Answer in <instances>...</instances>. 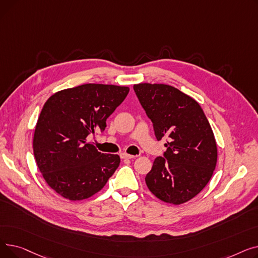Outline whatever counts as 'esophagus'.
I'll list each match as a JSON object with an SVG mask.
<instances>
[{
  "label": "esophagus",
  "mask_w": 258,
  "mask_h": 258,
  "mask_svg": "<svg viewBox=\"0 0 258 258\" xmlns=\"http://www.w3.org/2000/svg\"><path fill=\"white\" fill-rule=\"evenodd\" d=\"M120 157H121V159H133V158H135V156H133V155H128V154H126V153L121 154V155H120Z\"/></svg>",
  "instance_id": "1"
}]
</instances>
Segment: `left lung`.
<instances>
[{
	"label": "left lung",
	"instance_id": "left-lung-1",
	"mask_svg": "<svg viewBox=\"0 0 258 258\" xmlns=\"http://www.w3.org/2000/svg\"><path fill=\"white\" fill-rule=\"evenodd\" d=\"M134 90L157 140H169L165 158L155 159L145 183L159 200L184 204L205 188L215 169L218 147L212 128L200 104L174 87L138 84Z\"/></svg>",
	"mask_w": 258,
	"mask_h": 258
}]
</instances>
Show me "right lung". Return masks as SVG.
Returning a JSON list of instances; mask_svg holds the SVG:
<instances>
[{"label": "right lung", "mask_w": 258, "mask_h": 258, "mask_svg": "<svg viewBox=\"0 0 258 258\" xmlns=\"http://www.w3.org/2000/svg\"><path fill=\"white\" fill-rule=\"evenodd\" d=\"M128 87L87 84L64 89L46 101L37 119L33 154L43 178L57 195L86 200L100 191L120 164L87 138L103 132L106 119L125 99Z\"/></svg>", "instance_id": "right-lung-1"}]
</instances>
